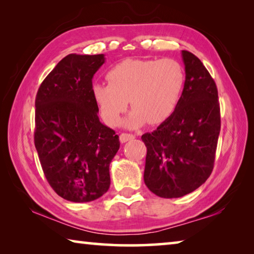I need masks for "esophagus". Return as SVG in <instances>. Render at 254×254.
<instances>
[{
    "instance_id": "34e87169",
    "label": "esophagus",
    "mask_w": 254,
    "mask_h": 254,
    "mask_svg": "<svg viewBox=\"0 0 254 254\" xmlns=\"http://www.w3.org/2000/svg\"><path fill=\"white\" fill-rule=\"evenodd\" d=\"M134 137L135 136L133 134H130V133H122V134L120 135V141H121L122 143H126V142H127V141L133 140Z\"/></svg>"
}]
</instances>
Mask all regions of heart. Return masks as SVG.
<instances>
[{"mask_svg":"<svg viewBox=\"0 0 254 254\" xmlns=\"http://www.w3.org/2000/svg\"><path fill=\"white\" fill-rule=\"evenodd\" d=\"M109 84L92 86L101 117L110 127L119 123L130 104L134 109L124 122L137 127L145 122L160 124L177 107L185 85V71L177 60L126 59L107 72Z\"/></svg>","mask_w":254,"mask_h":254,"instance_id":"obj_1","label":"heart"}]
</instances>
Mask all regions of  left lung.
<instances>
[{"mask_svg":"<svg viewBox=\"0 0 254 254\" xmlns=\"http://www.w3.org/2000/svg\"><path fill=\"white\" fill-rule=\"evenodd\" d=\"M186 79L173 115L141 139L147 147L144 183L162 198L194 191L210 176L221 131L217 87L195 55L182 51Z\"/></svg>","mask_w":254,"mask_h":254,"instance_id":"1","label":"left lung"}]
</instances>
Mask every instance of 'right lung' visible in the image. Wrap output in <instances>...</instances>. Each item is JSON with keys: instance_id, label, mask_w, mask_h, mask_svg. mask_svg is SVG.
<instances>
[{"instance_id": "right-lung-1", "label": "right lung", "mask_w": 254, "mask_h": 254, "mask_svg": "<svg viewBox=\"0 0 254 254\" xmlns=\"http://www.w3.org/2000/svg\"><path fill=\"white\" fill-rule=\"evenodd\" d=\"M104 55L70 54L42 81L36 96L34 145L51 188L86 203L109 190L119 135L100 122L92 79Z\"/></svg>"}]
</instances>
